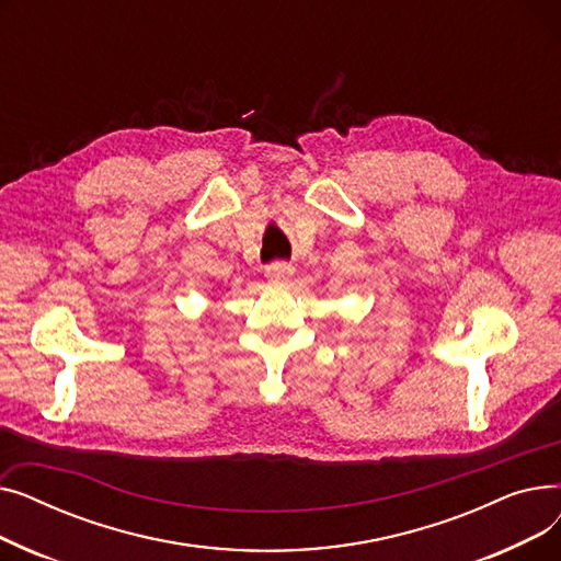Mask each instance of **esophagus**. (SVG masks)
<instances>
[{"instance_id": "1", "label": "esophagus", "mask_w": 561, "mask_h": 561, "mask_svg": "<svg viewBox=\"0 0 561 561\" xmlns=\"http://www.w3.org/2000/svg\"><path fill=\"white\" fill-rule=\"evenodd\" d=\"M293 273H296V268H293L290 263H284V261H275V263L268 265V268H265V277H268L275 284H286L293 277Z\"/></svg>"}]
</instances>
